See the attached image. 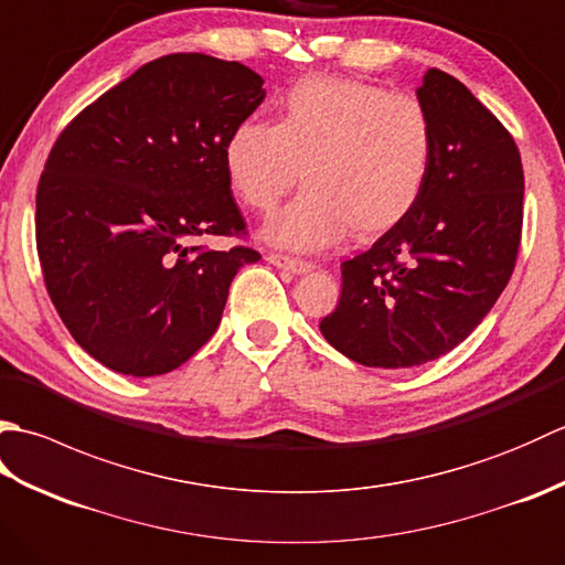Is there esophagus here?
I'll list each match as a JSON object with an SVG mask.
<instances>
[{
	"mask_svg": "<svg viewBox=\"0 0 565 565\" xmlns=\"http://www.w3.org/2000/svg\"><path fill=\"white\" fill-rule=\"evenodd\" d=\"M276 269H286L291 274H308L310 269H313V264L310 262H303V259H296V257H286V255H269L267 257Z\"/></svg>",
	"mask_w": 565,
	"mask_h": 565,
	"instance_id": "obj_1",
	"label": "esophagus"
}]
</instances>
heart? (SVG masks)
I'll use <instances>...</instances> for the list:
<instances>
[{
	"label": "heart",
	"instance_id": "heart-1",
	"mask_svg": "<svg viewBox=\"0 0 565 565\" xmlns=\"http://www.w3.org/2000/svg\"><path fill=\"white\" fill-rule=\"evenodd\" d=\"M435 136L417 99L347 77H308L276 102L274 124L247 118L223 148L227 184L271 213L301 170L306 189L264 227L276 247H328L352 227L376 237L415 209Z\"/></svg>",
	"mask_w": 565,
	"mask_h": 565
}]
</instances>
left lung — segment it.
<instances>
[{"instance_id": "1", "label": "left lung", "mask_w": 565, "mask_h": 565, "mask_svg": "<svg viewBox=\"0 0 565 565\" xmlns=\"http://www.w3.org/2000/svg\"><path fill=\"white\" fill-rule=\"evenodd\" d=\"M435 136L423 196L362 255L342 262L338 308L320 320L364 366L411 369L451 352L505 289L522 233L520 150L463 84L429 70L417 87Z\"/></svg>"}]
</instances>
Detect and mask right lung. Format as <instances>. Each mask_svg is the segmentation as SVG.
<instances>
[{
  "mask_svg": "<svg viewBox=\"0 0 565 565\" xmlns=\"http://www.w3.org/2000/svg\"><path fill=\"white\" fill-rule=\"evenodd\" d=\"M243 63L172 53L89 104L57 138L35 194V243L60 318L126 376L182 366L221 326L259 252L191 245L245 231L223 167L231 130L264 102Z\"/></svg>",
  "mask_w": 565,
  "mask_h": 565,
  "instance_id": "1",
  "label": "right lung"
}]
</instances>
